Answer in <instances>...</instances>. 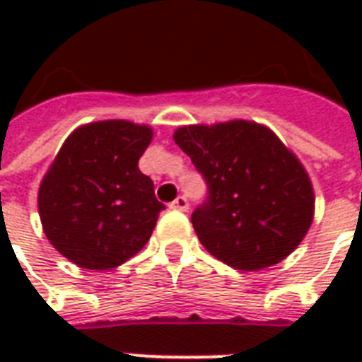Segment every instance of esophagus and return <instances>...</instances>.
<instances>
[{
    "instance_id": "obj_1",
    "label": "esophagus",
    "mask_w": 362,
    "mask_h": 362,
    "mask_svg": "<svg viewBox=\"0 0 362 362\" xmlns=\"http://www.w3.org/2000/svg\"><path fill=\"white\" fill-rule=\"evenodd\" d=\"M168 207H170V209H174V211H188L189 204H188V199H186V197L178 196L176 199H174L173 204L168 205Z\"/></svg>"
}]
</instances>
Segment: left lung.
<instances>
[{"label": "left lung", "instance_id": "left-lung-1", "mask_svg": "<svg viewBox=\"0 0 362 362\" xmlns=\"http://www.w3.org/2000/svg\"><path fill=\"white\" fill-rule=\"evenodd\" d=\"M174 141L207 184L192 225L211 256L256 272L279 264L300 244L314 215V189L300 160L272 129L233 119L178 127Z\"/></svg>", "mask_w": 362, "mask_h": 362}]
</instances>
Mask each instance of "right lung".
I'll list each match as a JSON object with an SVG mask.
<instances>
[{"label":"right lung","mask_w":362,"mask_h":362,"mask_svg":"<svg viewBox=\"0 0 362 362\" xmlns=\"http://www.w3.org/2000/svg\"><path fill=\"white\" fill-rule=\"evenodd\" d=\"M153 129L126 119L81 126L69 135L38 189L52 246L87 269L122 266L147 244L165 205L139 157Z\"/></svg>","instance_id":"right-lung-1"}]
</instances>
